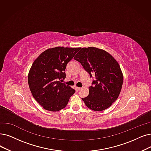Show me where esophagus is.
I'll list each match as a JSON object with an SVG mask.
<instances>
[{"mask_svg":"<svg viewBox=\"0 0 151 151\" xmlns=\"http://www.w3.org/2000/svg\"><path fill=\"white\" fill-rule=\"evenodd\" d=\"M76 90L77 91H79V90H81V88L80 87H76Z\"/></svg>","mask_w":151,"mask_h":151,"instance_id":"obj_1","label":"esophagus"}]
</instances>
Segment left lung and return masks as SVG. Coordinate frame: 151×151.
<instances>
[{"label":"left lung","mask_w":151,"mask_h":151,"mask_svg":"<svg viewBox=\"0 0 151 151\" xmlns=\"http://www.w3.org/2000/svg\"><path fill=\"white\" fill-rule=\"evenodd\" d=\"M93 77L89 94L82 98L86 106L93 111H103L118 99L122 88L123 76L120 66L111 55L94 47L80 48L74 58Z\"/></svg>","instance_id":"1"}]
</instances>
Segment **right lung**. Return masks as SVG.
Segmentation results:
<instances>
[{
  "label": "right lung",
  "mask_w": 151,
  "mask_h": 151,
  "mask_svg": "<svg viewBox=\"0 0 151 151\" xmlns=\"http://www.w3.org/2000/svg\"><path fill=\"white\" fill-rule=\"evenodd\" d=\"M80 47L50 48L35 60L28 73V85L34 99L44 109L58 111L68 105L75 90L60 81L65 78L66 65Z\"/></svg>",
  "instance_id": "obj_1"
}]
</instances>
